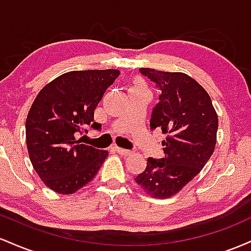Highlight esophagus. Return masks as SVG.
<instances>
[{
    "mask_svg": "<svg viewBox=\"0 0 251 251\" xmlns=\"http://www.w3.org/2000/svg\"><path fill=\"white\" fill-rule=\"evenodd\" d=\"M116 151L118 152V153L119 154H122V155H127V154H129V151L128 150H125V149H122V148H118V146H116Z\"/></svg>",
    "mask_w": 251,
    "mask_h": 251,
    "instance_id": "34e87169",
    "label": "esophagus"
}]
</instances>
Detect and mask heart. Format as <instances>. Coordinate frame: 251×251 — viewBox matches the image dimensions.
Returning <instances> with one entry per match:
<instances>
[{"mask_svg":"<svg viewBox=\"0 0 251 251\" xmlns=\"http://www.w3.org/2000/svg\"><path fill=\"white\" fill-rule=\"evenodd\" d=\"M138 83H139V82H138ZM135 87H140V86L139 85H135Z\"/></svg>","mask_w":251,"mask_h":251,"instance_id":"obj_1","label":"heart"}]
</instances>
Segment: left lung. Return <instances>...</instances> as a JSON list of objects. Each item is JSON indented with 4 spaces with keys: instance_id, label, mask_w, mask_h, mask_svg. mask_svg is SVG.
<instances>
[{
    "instance_id": "obj_1",
    "label": "left lung",
    "mask_w": 251,
    "mask_h": 251,
    "mask_svg": "<svg viewBox=\"0 0 251 251\" xmlns=\"http://www.w3.org/2000/svg\"><path fill=\"white\" fill-rule=\"evenodd\" d=\"M162 91L152 112L150 127L160 128L164 158H148L146 168L134 178L152 198H170L201 172L214 153L218 117L208 92L181 72L140 68Z\"/></svg>"
}]
</instances>
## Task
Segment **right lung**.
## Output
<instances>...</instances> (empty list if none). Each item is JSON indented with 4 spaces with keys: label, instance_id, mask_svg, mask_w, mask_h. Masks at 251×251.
<instances>
[{
    "label": "right lung",
    "instance_id": "obj_1",
    "mask_svg": "<svg viewBox=\"0 0 251 251\" xmlns=\"http://www.w3.org/2000/svg\"><path fill=\"white\" fill-rule=\"evenodd\" d=\"M118 70L72 71L39 92L25 120L29 159L41 180L54 192L72 195L96 177L108 151L81 144L75 134L94 122V109Z\"/></svg>",
    "mask_w": 251,
    "mask_h": 251
}]
</instances>
